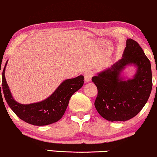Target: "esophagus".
Returning a JSON list of instances; mask_svg holds the SVG:
<instances>
[{
  "mask_svg": "<svg viewBox=\"0 0 157 157\" xmlns=\"http://www.w3.org/2000/svg\"><path fill=\"white\" fill-rule=\"evenodd\" d=\"M93 76V72L91 71H87L84 74V81L86 83L90 82L91 77Z\"/></svg>",
  "mask_w": 157,
  "mask_h": 157,
  "instance_id": "esophagus-1",
  "label": "esophagus"
}]
</instances>
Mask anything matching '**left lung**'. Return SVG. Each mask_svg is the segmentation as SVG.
Segmentation results:
<instances>
[{
  "label": "left lung",
  "mask_w": 157,
  "mask_h": 157,
  "mask_svg": "<svg viewBox=\"0 0 157 157\" xmlns=\"http://www.w3.org/2000/svg\"><path fill=\"white\" fill-rule=\"evenodd\" d=\"M136 68L133 78L121 76L125 67ZM98 94L94 106L107 121H125L137 115L147 102L152 89L151 63L138 42L126 40L123 58L93 76Z\"/></svg>",
  "instance_id": "left-lung-1"
}]
</instances>
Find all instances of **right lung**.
<instances>
[{
	"mask_svg": "<svg viewBox=\"0 0 157 157\" xmlns=\"http://www.w3.org/2000/svg\"><path fill=\"white\" fill-rule=\"evenodd\" d=\"M7 63L8 60L2 72L1 85L6 101L10 108L20 119L34 125H50L58 121L64 115L71 96L80 89L83 84V76L66 79L59 85L48 98L39 102L23 105L17 102L13 99L6 80L5 71ZM0 92L2 97L1 83Z\"/></svg>",
	"mask_w": 157,
	"mask_h": 157,
	"instance_id": "1",
	"label": "right lung"
}]
</instances>
